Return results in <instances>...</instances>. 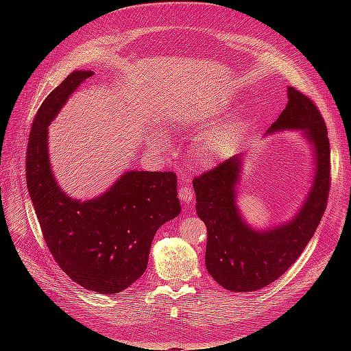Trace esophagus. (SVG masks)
I'll list each match as a JSON object with an SVG mask.
<instances>
[{"instance_id": "34e87169", "label": "esophagus", "mask_w": 351, "mask_h": 351, "mask_svg": "<svg viewBox=\"0 0 351 351\" xmlns=\"http://www.w3.org/2000/svg\"><path fill=\"white\" fill-rule=\"evenodd\" d=\"M195 193H193V189L190 187L189 184H182L178 187V197L180 200H183L184 204H190L192 202Z\"/></svg>"}]
</instances>
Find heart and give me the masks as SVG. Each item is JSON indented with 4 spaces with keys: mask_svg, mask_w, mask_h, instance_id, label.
I'll return each instance as SVG.
<instances>
[{
    "mask_svg": "<svg viewBox=\"0 0 351 351\" xmlns=\"http://www.w3.org/2000/svg\"><path fill=\"white\" fill-rule=\"evenodd\" d=\"M159 146L165 143L164 137L155 141ZM230 142V129H222L217 133H212L204 141H200L195 147V156L202 165H214L224 155Z\"/></svg>",
    "mask_w": 351,
    "mask_h": 351,
    "instance_id": "b5f03b06",
    "label": "heart"
}]
</instances>
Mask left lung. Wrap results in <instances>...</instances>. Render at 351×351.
<instances>
[{
	"label": "left lung",
	"instance_id": "obj_1",
	"mask_svg": "<svg viewBox=\"0 0 351 351\" xmlns=\"http://www.w3.org/2000/svg\"><path fill=\"white\" fill-rule=\"evenodd\" d=\"M300 129L313 145L316 177L311 195L291 222L265 232L243 224L234 204L240 158L232 156L193 178L196 212L208 230V272L230 291H254L269 285L299 259L326 209L331 189V149L326 124L315 102L289 88V102L271 132Z\"/></svg>",
	"mask_w": 351,
	"mask_h": 351
}]
</instances>
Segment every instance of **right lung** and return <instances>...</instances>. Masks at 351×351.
<instances>
[{
  "mask_svg": "<svg viewBox=\"0 0 351 351\" xmlns=\"http://www.w3.org/2000/svg\"><path fill=\"white\" fill-rule=\"evenodd\" d=\"M92 71H73L35 115L26 152V183L42 236L58 267L82 287L120 293L145 272L151 243L180 214L173 171H127L107 193L89 202L61 192L48 159V124Z\"/></svg>",
  "mask_w": 351,
  "mask_h": 351,
  "instance_id": "add662e5",
  "label": "right lung"
}]
</instances>
